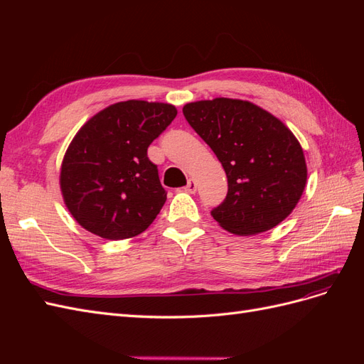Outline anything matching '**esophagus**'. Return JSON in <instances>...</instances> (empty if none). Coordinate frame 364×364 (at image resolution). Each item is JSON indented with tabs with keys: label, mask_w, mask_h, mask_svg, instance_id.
<instances>
[{
	"label": "esophagus",
	"mask_w": 364,
	"mask_h": 364,
	"mask_svg": "<svg viewBox=\"0 0 364 364\" xmlns=\"http://www.w3.org/2000/svg\"><path fill=\"white\" fill-rule=\"evenodd\" d=\"M185 191L190 193V194H194L197 191V183H196L194 179L188 181V183H186V186H185Z\"/></svg>",
	"instance_id": "esophagus-1"
}]
</instances>
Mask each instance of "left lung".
Wrapping results in <instances>:
<instances>
[{"label": "left lung", "mask_w": 364, "mask_h": 364, "mask_svg": "<svg viewBox=\"0 0 364 364\" xmlns=\"http://www.w3.org/2000/svg\"><path fill=\"white\" fill-rule=\"evenodd\" d=\"M183 115L222 162L226 199L211 211L237 235H255L279 225L299 202L306 164L299 141L281 119L234 98L194 102Z\"/></svg>", "instance_id": "8db88e82"}]
</instances>
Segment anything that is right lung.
<instances>
[{
    "label": "right lung",
    "mask_w": 364,
    "mask_h": 364,
    "mask_svg": "<svg viewBox=\"0 0 364 364\" xmlns=\"http://www.w3.org/2000/svg\"><path fill=\"white\" fill-rule=\"evenodd\" d=\"M178 115L173 105H111L77 132L65 153L60 190L71 215L106 240L135 237L167 200L147 149Z\"/></svg>",
    "instance_id": "obj_1"
}]
</instances>
